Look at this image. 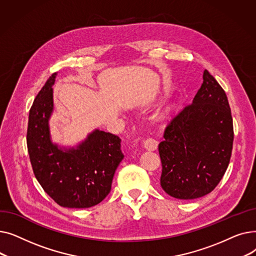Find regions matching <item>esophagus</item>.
I'll list each match as a JSON object with an SVG mask.
<instances>
[{
  "label": "esophagus",
  "instance_id": "34e87169",
  "mask_svg": "<svg viewBox=\"0 0 256 256\" xmlns=\"http://www.w3.org/2000/svg\"><path fill=\"white\" fill-rule=\"evenodd\" d=\"M158 142L152 137H147L143 142V145L147 150H156L158 148Z\"/></svg>",
  "mask_w": 256,
  "mask_h": 256
}]
</instances>
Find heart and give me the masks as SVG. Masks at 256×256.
<instances>
[{
    "mask_svg": "<svg viewBox=\"0 0 256 256\" xmlns=\"http://www.w3.org/2000/svg\"><path fill=\"white\" fill-rule=\"evenodd\" d=\"M170 111H171V108H168V110H167V111H166V112H167V113H168V112H170Z\"/></svg>",
    "mask_w": 256,
    "mask_h": 256,
    "instance_id": "obj_1",
    "label": "heart"
}]
</instances>
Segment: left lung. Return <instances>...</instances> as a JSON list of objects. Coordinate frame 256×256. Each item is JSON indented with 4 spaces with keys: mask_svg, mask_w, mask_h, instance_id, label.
Wrapping results in <instances>:
<instances>
[{
    "mask_svg": "<svg viewBox=\"0 0 256 256\" xmlns=\"http://www.w3.org/2000/svg\"><path fill=\"white\" fill-rule=\"evenodd\" d=\"M234 124L226 93L206 70L192 104L174 116L158 144L160 186L178 199L210 193L230 164Z\"/></svg>",
    "mask_w": 256,
    "mask_h": 256,
    "instance_id": "obj_1",
    "label": "left lung"
}]
</instances>
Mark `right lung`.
Masks as SVG:
<instances>
[{"label": "right lung", "instance_id": "add662e5", "mask_svg": "<svg viewBox=\"0 0 256 256\" xmlns=\"http://www.w3.org/2000/svg\"><path fill=\"white\" fill-rule=\"evenodd\" d=\"M52 74L29 113L26 146L34 176L46 194L63 208L96 206L110 193L115 171L124 158L121 139L96 130L76 148L62 150L50 141L48 119L54 109Z\"/></svg>", "mask_w": 256, "mask_h": 256}]
</instances>
